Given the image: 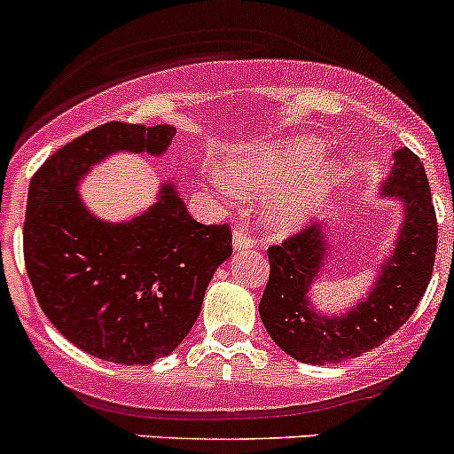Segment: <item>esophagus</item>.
<instances>
[{
	"label": "esophagus",
	"mask_w": 454,
	"mask_h": 454,
	"mask_svg": "<svg viewBox=\"0 0 454 454\" xmlns=\"http://www.w3.org/2000/svg\"><path fill=\"white\" fill-rule=\"evenodd\" d=\"M254 239L247 234L245 230H236L234 231V249L236 252H245V249H252L254 247Z\"/></svg>",
	"instance_id": "1"
}]
</instances>
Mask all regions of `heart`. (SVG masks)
Listing matches in <instances>:
<instances>
[{
	"instance_id": "heart-1",
	"label": "heart",
	"mask_w": 454,
	"mask_h": 454,
	"mask_svg": "<svg viewBox=\"0 0 454 454\" xmlns=\"http://www.w3.org/2000/svg\"><path fill=\"white\" fill-rule=\"evenodd\" d=\"M315 137L243 144L224 160L227 186L243 195H263V224L288 234L309 223L342 180L340 164L322 157Z\"/></svg>"
}]
</instances>
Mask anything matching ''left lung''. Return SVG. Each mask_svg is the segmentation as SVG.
Here are the masks:
<instances>
[{
    "label": "left lung",
    "mask_w": 454,
    "mask_h": 454,
    "mask_svg": "<svg viewBox=\"0 0 454 454\" xmlns=\"http://www.w3.org/2000/svg\"><path fill=\"white\" fill-rule=\"evenodd\" d=\"M380 198L403 205L394 247L380 263L373 288L340 315L310 301V288L328 263V224H310L268 249L270 278L259 313L281 351L299 363L335 364L380 347L421 301L436 252V215L426 168L410 148L394 153Z\"/></svg>",
    "instance_id": "8db88e82"
}]
</instances>
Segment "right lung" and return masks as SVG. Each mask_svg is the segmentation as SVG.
<instances>
[{
	"mask_svg": "<svg viewBox=\"0 0 454 454\" xmlns=\"http://www.w3.org/2000/svg\"><path fill=\"white\" fill-rule=\"evenodd\" d=\"M176 128L112 121L53 153L28 186L24 263L49 322L116 364H153L177 348L205 290L231 256L227 224L195 223L176 182L123 223L91 214L78 184L114 153L164 155Z\"/></svg>",
	"mask_w": 454,
	"mask_h": 454,
	"instance_id": "add662e5",
	"label": "right lung"
}]
</instances>
